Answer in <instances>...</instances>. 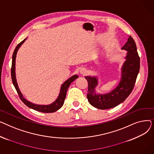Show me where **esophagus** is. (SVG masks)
<instances>
[{
    "label": "esophagus",
    "mask_w": 154,
    "mask_h": 154,
    "mask_svg": "<svg viewBox=\"0 0 154 154\" xmlns=\"http://www.w3.org/2000/svg\"><path fill=\"white\" fill-rule=\"evenodd\" d=\"M80 74H81L82 75H86V74H87V70L85 69L82 68V69H80Z\"/></svg>",
    "instance_id": "1"
}]
</instances>
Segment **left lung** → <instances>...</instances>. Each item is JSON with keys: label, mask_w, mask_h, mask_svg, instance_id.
<instances>
[{"label": "left lung", "mask_w": 154, "mask_h": 154, "mask_svg": "<svg viewBox=\"0 0 154 154\" xmlns=\"http://www.w3.org/2000/svg\"><path fill=\"white\" fill-rule=\"evenodd\" d=\"M122 49L127 51L125 61L121 68L120 82L114 90L105 94H97L95 91L99 84L97 77H85L88 82V101L97 109L103 110L115 107L123 102L133 90L139 72L140 58L135 42L131 36L128 37Z\"/></svg>", "instance_id": "1"}]
</instances>
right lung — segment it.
<instances>
[{
    "label": "right lung",
    "instance_id": "1",
    "mask_svg": "<svg viewBox=\"0 0 154 154\" xmlns=\"http://www.w3.org/2000/svg\"><path fill=\"white\" fill-rule=\"evenodd\" d=\"M27 38L24 39L23 41H22L20 44L17 45V46L15 47L14 52L12 55V68H11V77L13 84L15 88L16 91H17L18 95L20 100L23 102L24 104H26L27 107H29L30 109H34L35 110L40 112H44V113H52L57 110L60 109L64 103L65 99L66 97V94L68 88L69 87L70 84L74 81V80L79 77L77 75H72L71 77H70L69 79H67L66 81H65L63 84H62L60 87V93L59 94L58 97L57 99L52 102L51 104L48 105H38V104H35L34 103H32L27 100L24 98V97L22 92H20L19 87L18 86L17 80H16V76H15V59H16V55H17V51L19 49L20 46L22 45V44L26 41Z\"/></svg>",
    "mask_w": 154,
    "mask_h": 154
}]
</instances>
